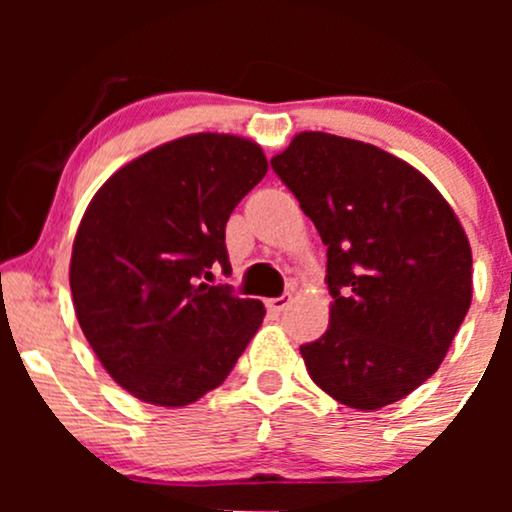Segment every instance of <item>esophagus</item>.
I'll use <instances>...</instances> for the list:
<instances>
[{
	"mask_svg": "<svg viewBox=\"0 0 512 512\" xmlns=\"http://www.w3.org/2000/svg\"><path fill=\"white\" fill-rule=\"evenodd\" d=\"M289 303H291V293H284V296L279 298H269L267 308L274 310V313H284V310L289 308Z\"/></svg>",
	"mask_w": 512,
	"mask_h": 512,
	"instance_id": "obj_1",
	"label": "esophagus"
}]
</instances>
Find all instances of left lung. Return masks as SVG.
<instances>
[{"label":"left lung","instance_id":"1","mask_svg":"<svg viewBox=\"0 0 512 512\" xmlns=\"http://www.w3.org/2000/svg\"><path fill=\"white\" fill-rule=\"evenodd\" d=\"M327 245L330 327L301 346L346 407L399 402L448 354L472 303V248L433 182L378 146L301 132L272 158Z\"/></svg>","mask_w":512,"mask_h":512}]
</instances>
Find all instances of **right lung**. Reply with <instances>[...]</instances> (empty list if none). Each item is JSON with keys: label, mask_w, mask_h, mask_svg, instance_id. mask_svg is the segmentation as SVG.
Segmentation results:
<instances>
[{"label": "right lung", "mask_w": 512, "mask_h": 512, "mask_svg": "<svg viewBox=\"0 0 512 512\" xmlns=\"http://www.w3.org/2000/svg\"><path fill=\"white\" fill-rule=\"evenodd\" d=\"M267 175L260 144L199 132L103 182L76 231L69 286L93 354L122 390L185 407L228 378L264 305L211 286L231 269L226 221Z\"/></svg>", "instance_id": "1"}]
</instances>
